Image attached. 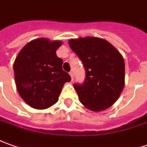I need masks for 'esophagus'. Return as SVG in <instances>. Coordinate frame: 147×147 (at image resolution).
<instances>
[{
    "label": "esophagus",
    "mask_w": 147,
    "mask_h": 147,
    "mask_svg": "<svg viewBox=\"0 0 147 147\" xmlns=\"http://www.w3.org/2000/svg\"><path fill=\"white\" fill-rule=\"evenodd\" d=\"M69 75L71 77L72 81H73V80H74V74H73V72H69Z\"/></svg>",
    "instance_id": "1"
}]
</instances>
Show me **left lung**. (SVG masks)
I'll use <instances>...</instances> for the list:
<instances>
[{"label":"left lung","instance_id":"obj_1","mask_svg":"<svg viewBox=\"0 0 147 147\" xmlns=\"http://www.w3.org/2000/svg\"><path fill=\"white\" fill-rule=\"evenodd\" d=\"M69 45L86 70L83 83L74 86L80 102L92 111L106 110L118 100L125 85V62L121 53L98 37L70 39Z\"/></svg>","mask_w":147,"mask_h":147}]
</instances>
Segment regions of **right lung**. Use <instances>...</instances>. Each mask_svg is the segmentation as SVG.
<instances>
[{
    "label": "right lung",
    "instance_id": "1",
    "mask_svg": "<svg viewBox=\"0 0 147 147\" xmlns=\"http://www.w3.org/2000/svg\"><path fill=\"white\" fill-rule=\"evenodd\" d=\"M61 41L38 38L21 49L13 64L18 93L29 106L44 110L58 101L64 84L71 81L62 69L63 61L56 51Z\"/></svg>",
    "mask_w": 147,
    "mask_h": 147
}]
</instances>
